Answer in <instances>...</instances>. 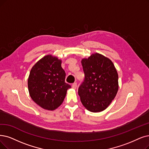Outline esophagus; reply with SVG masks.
<instances>
[{"mask_svg":"<svg viewBox=\"0 0 149 149\" xmlns=\"http://www.w3.org/2000/svg\"><path fill=\"white\" fill-rule=\"evenodd\" d=\"M72 87L73 88H76V87H77V83L76 82L73 83V84H72Z\"/></svg>","mask_w":149,"mask_h":149,"instance_id":"esophagus-1","label":"esophagus"}]
</instances>
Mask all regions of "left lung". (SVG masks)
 I'll return each mask as SVG.
<instances>
[{"instance_id":"8db88e82","label":"left lung","mask_w":149,"mask_h":149,"mask_svg":"<svg viewBox=\"0 0 149 149\" xmlns=\"http://www.w3.org/2000/svg\"><path fill=\"white\" fill-rule=\"evenodd\" d=\"M85 78L78 88L82 104L93 112L108 108L117 93L118 74L112 61L98 53L81 61Z\"/></svg>"}]
</instances>
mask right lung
Returning a JSON list of instances; mask_svg holds the SVG:
<instances>
[{
  "label": "right lung",
  "mask_w": 149,
  "mask_h": 149,
  "mask_svg": "<svg viewBox=\"0 0 149 149\" xmlns=\"http://www.w3.org/2000/svg\"><path fill=\"white\" fill-rule=\"evenodd\" d=\"M61 61L47 55L35 63L30 72L28 88L30 96L41 108L53 111L63 102L71 86L65 82Z\"/></svg>",
  "instance_id": "obj_1"
}]
</instances>
